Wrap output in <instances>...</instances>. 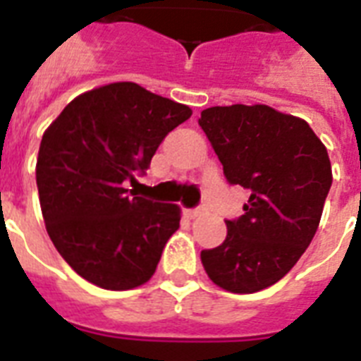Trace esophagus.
<instances>
[{
    "label": "esophagus",
    "mask_w": 361,
    "mask_h": 361,
    "mask_svg": "<svg viewBox=\"0 0 361 361\" xmlns=\"http://www.w3.org/2000/svg\"><path fill=\"white\" fill-rule=\"evenodd\" d=\"M204 214H208V209L204 208V206H198V208H195L189 212V217H191V219H197V217H200V215H204Z\"/></svg>",
    "instance_id": "esophagus-1"
}]
</instances>
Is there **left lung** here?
<instances>
[{
    "mask_svg": "<svg viewBox=\"0 0 361 361\" xmlns=\"http://www.w3.org/2000/svg\"><path fill=\"white\" fill-rule=\"evenodd\" d=\"M198 125L231 185L251 191L243 215L226 219V240L200 252L215 285L251 294L275 285L300 260L319 228L331 187L324 144L307 121L266 104L202 110Z\"/></svg>",
    "mask_w": 361,
    "mask_h": 361,
    "instance_id": "8db88e82",
    "label": "left lung"
}]
</instances>
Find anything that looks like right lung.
<instances>
[{
  "mask_svg": "<svg viewBox=\"0 0 361 361\" xmlns=\"http://www.w3.org/2000/svg\"><path fill=\"white\" fill-rule=\"evenodd\" d=\"M191 114L135 82H116L73 99L44 130L35 170L42 217L80 277L129 290L155 274L180 208L136 197L125 183L146 174L164 136Z\"/></svg>",
  "mask_w": 361,
  "mask_h": 361,
  "instance_id": "1",
  "label": "right lung"
}]
</instances>
